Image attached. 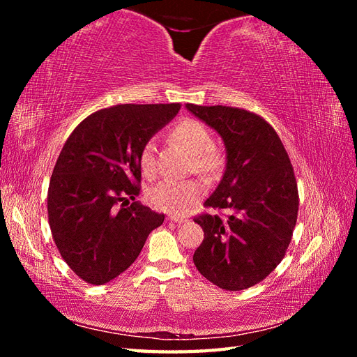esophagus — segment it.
I'll return each instance as SVG.
<instances>
[{
	"instance_id": "1",
	"label": "esophagus",
	"mask_w": 357,
	"mask_h": 357,
	"mask_svg": "<svg viewBox=\"0 0 357 357\" xmlns=\"http://www.w3.org/2000/svg\"><path fill=\"white\" fill-rule=\"evenodd\" d=\"M170 221L176 222V224H183V222H187V218L185 216H179V215H170Z\"/></svg>"
}]
</instances>
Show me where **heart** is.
I'll use <instances>...</instances> for the list:
<instances>
[{
  "label": "heart",
  "mask_w": 357,
  "mask_h": 357,
  "mask_svg": "<svg viewBox=\"0 0 357 357\" xmlns=\"http://www.w3.org/2000/svg\"><path fill=\"white\" fill-rule=\"evenodd\" d=\"M173 139L193 155V167L202 174H213L224 164L222 153L213 147L208 128L196 119H183L173 127ZM155 142L147 141L139 151V169L144 178L153 179L158 173ZM204 188L198 181H162L147 192L149 202L169 213H185L202 198Z\"/></svg>",
  "instance_id": "1"
}]
</instances>
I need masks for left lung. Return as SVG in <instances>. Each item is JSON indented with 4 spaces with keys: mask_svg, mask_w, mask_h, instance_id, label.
<instances>
[{
    "mask_svg": "<svg viewBox=\"0 0 357 357\" xmlns=\"http://www.w3.org/2000/svg\"><path fill=\"white\" fill-rule=\"evenodd\" d=\"M221 135L227 167L221 183L195 216L204 230L193 262L211 284L229 291L259 284L284 259L298 221L299 193L290 158L276 130L256 113L227 105L187 104Z\"/></svg>",
    "mask_w": 357,
    "mask_h": 357,
    "instance_id": "left-lung-1",
    "label": "left lung"
}]
</instances>
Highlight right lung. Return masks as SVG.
<instances>
[{"mask_svg": "<svg viewBox=\"0 0 357 357\" xmlns=\"http://www.w3.org/2000/svg\"><path fill=\"white\" fill-rule=\"evenodd\" d=\"M179 109L176 102L112 105L67 138L49 184V225L59 255L87 284H107L126 271L164 222L162 213L135 201L139 151Z\"/></svg>", "mask_w": 357, "mask_h": 357, "instance_id": "1", "label": "right lung"}]
</instances>
